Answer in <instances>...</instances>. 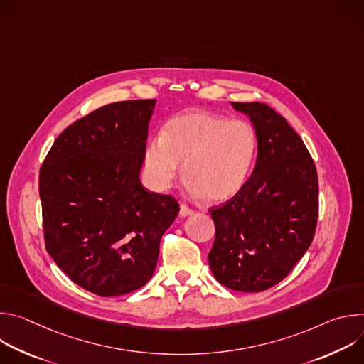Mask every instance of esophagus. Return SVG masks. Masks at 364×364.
<instances>
[{
	"label": "esophagus",
	"instance_id": "34e87169",
	"mask_svg": "<svg viewBox=\"0 0 364 364\" xmlns=\"http://www.w3.org/2000/svg\"><path fill=\"white\" fill-rule=\"evenodd\" d=\"M193 213H194V210L190 209L188 205L180 204V216H190V215H193Z\"/></svg>",
	"mask_w": 364,
	"mask_h": 364
}]
</instances>
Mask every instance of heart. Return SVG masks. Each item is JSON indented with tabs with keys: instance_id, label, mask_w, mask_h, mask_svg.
Here are the masks:
<instances>
[{
	"instance_id": "heart-1",
	"label": "heart",
	"mask_w": 364,
	"mask_h": 364,
	"mask_svg": "<svg viewBox=\"0 0 364 364\" xmlns=\"http://www.w3.org/2000/svg\"><path fill=\"white\" fill-rule=\"evenodd\" d=\"M256 148V132L246 121L191 111L170 119L160 138L148 141L145 170L151 184L164 190L183 163L190 193L222 203L236 196L246 183Z\"/></svg>"
}]
</instances>
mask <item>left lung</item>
<instances>
[{
    "label": "left lung",
    "instance_id": "1",
    "mask_svg": "<svg viewBox=\"0 0 364 364\" xmlns=\"http://www.w3.org/2000/svg\"><path fill=\"white\" fill-rule=\"evenodd\" d=\"M256 131L257 159L240 191L209 209L216 237L209 253L215 278L240 292L281 282L314 239L318 176L301 136L264 102H230Z\"/></svg>",
    "mask_w": 364,
    "mask_h": 364
}]
</instances>
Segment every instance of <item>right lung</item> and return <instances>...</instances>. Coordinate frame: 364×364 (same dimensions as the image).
I'll list each match as a JSON object with an SVG mask.
<instances>
[{"mask_svg":"<svg viewBox=\"0 0 364 364\" xmlns=\"http://www.w3.org/2000/svg\"><path fill=\"white\" fill-rule=\"evenodd\" d=\"M154 99L109 103L70 124L40 168L46 250L79 287L117 296L145 285L180 205L139 181Z\"/></svg>","mask_w":364,"mask_h":364,"instance_id":"1","label":"right lung"}]
</instances>
